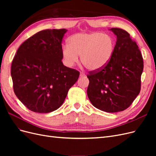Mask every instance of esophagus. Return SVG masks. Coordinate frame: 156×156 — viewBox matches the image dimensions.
Masks as SVG:
<instances>
[{"label":"esophagus","mask_w":156,"mask_h":156,"mask_svg":"<svg viewBox=\"0 0 156 156\" xmlns=\"http://www.w3.org/2000/svg\"><path fill=\"white\" fill-rule=\"evenodd\" d=\"M86 75H85V74H84L83 73H80V77H85Z\"/></svg>","instance_id":"34e87169"}]
</instances>
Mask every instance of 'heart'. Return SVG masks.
Segmentation results:
<instances>
[{
    "instance_id": "1",
    "label": "heart",
    "mask_w": 156,
    "mask_h": 156,
    "mask_svg": "<svg viewBox=\"0 0 156 156\" xmlns=\"http://www.w3.org/2000/svg\"><path fill=\"white\" fill-rule=\"evenodd\" d=\"M115 51L112 37L101 32L77 33L71 36L68 45L61 51L64 64L72 68L78 62L79 55L81 63L92 72L101 70L110 62Z\"/></svg>"
}]
</instances>
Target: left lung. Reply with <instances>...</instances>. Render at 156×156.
<instances>
[{
  "mask_svg": "<svg viewBox=\"0 0 156 156\" xmlns=\"http://www.w3.org/2000/svg\"><path fill=\"white\" fill-rule=\"evenodd\" d=\"M109 30L116 36L114 53L106 67L87 75V95L98 109L116 112L128 108L139 95L144 66L139 47L129 33L119 28Z\"/></svg>",
  "mask_w": 156,
  "mask_h": 156,
  "instance_id": "8db88e82",
  "label": "left lung"
}]
</instances>
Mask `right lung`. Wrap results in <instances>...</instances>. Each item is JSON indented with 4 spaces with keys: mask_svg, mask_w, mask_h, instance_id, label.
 <instances>
[{
    "mask_svg": "<svg viewBox=\"0 0 156 156\" xmlns=\"http://www.w3.org/2000/svg\"><path fill=\"white\" fill-rule=\"evenodd\" d=\"M66 29L41 30L20 45L11 67L13 90L29 110L48 113L62 105L78 71L64 66L62 41Z\"/></svg>",
    "mask_w": 156,
    "mask_h": 156,
    "instance_id": "add662e5",
    "label": "right lung"
}]
</instances>
